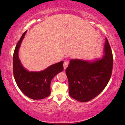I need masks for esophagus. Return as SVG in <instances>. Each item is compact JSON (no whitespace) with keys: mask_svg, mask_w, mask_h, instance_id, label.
<instances>
[{"mask_svg":"<svg viewBox=\"0 0 125 125\" xmlns=\"http://www.w3.org/2000/svg\"><path fill=\"white\" fill-rule=\"evenodd\" d=\"M69 64V62H68V61H65V62H64V63H63V67H64V69H65L67 68L68 65Z\"/></svg>","mask_w":125,"mask_h":125,"instance_id":"esophagus-1","label":"esophagus"}]
</instances>
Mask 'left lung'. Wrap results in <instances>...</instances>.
I'll return each instance as SVG.
<instances>
[{
    "mask_svg": "<svg viewBox=\"0 0 125 125\" xmlns=\"http://www.w3.org/2000/svg\"><path fill=\"white\" fill-rule=\"evenodd\" d=\"M113 65V53L106 38L102 58L91 61L72 59L65 69L69 95L80 102H87L95 98L109 82Z\"/></svg>",
    "mask_w": 125,
    "mask_h": 125,
    "instance_id": "8db88e82",
    "label": "left lung"
}]
</instances>
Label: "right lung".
<instances>
[{
	"label": "right lung",
	"instance_id": "add662e5",
	"mask_svg": "<svg viewBox=\"0 0 125 125\" xmlns=\"http://www.w3.org/2000/svg\"><path fill=\"white\" fill-rule=\"evenodd\" d=\"M26 33L25 31L23 33L14 50V77L19 88L25 95L33 100H40L50 95L51 82L55 75L63 71V61L39 72H30L25 69L19 58V50Z\"/></svg>",
	"mask_w": 125,
	"mask_h": 125
}]
</instances>
